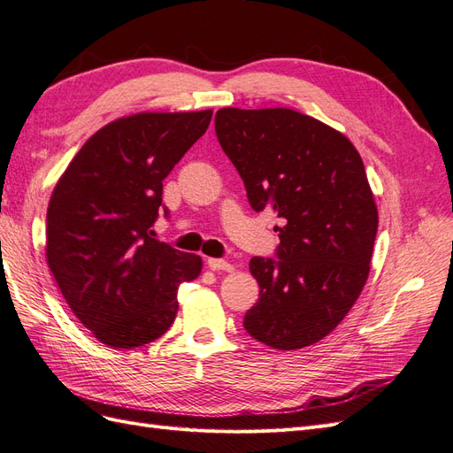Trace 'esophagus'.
Segmentation results:
<instances>
[{
  "instance_id": "esophagus-1",
  "label": "esophagus",
  "mask_w": 453,
  "mask_h": 453,
  "mask_svg": "<svg viewBox=\"0 0 453 453\" xmlns=\"http://www.w3.org/2000/svg\"><path fill=\"white\" fill-rule=\"evenodd\" d=\"M208 266H210V270H215V272H234L236 268H234V265H230V263H226V260H223V258H208Z\"/></svg>"
}]
</instances>
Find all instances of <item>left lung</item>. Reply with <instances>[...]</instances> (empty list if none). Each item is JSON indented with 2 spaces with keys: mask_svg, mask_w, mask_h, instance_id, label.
Wrapping results in <instances>:
<instances>
[{
  "mask_svg": "<svg viewBox=\"0 0 453 453\" xmlns=\"http://www.w3.org/2000/svg\"><path fill=\"white\" fill-rule=\"evenodd\" d=\"M215 134L251 208L281 219L278 258L250 263L260 293L245 331L273 349L311 346L346 318L370 272L378 208L361 155L342 132L287 107H223Z\"/></svg>",
  "mask_w": 453,
  "mask_h": 453,
  "instance_id": "1",
  "label": "left lung"
}]
</instances>
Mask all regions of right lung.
Returning a JSON list of instances; mask_svg holds the SVG:
<instances>
[{"instance_id":"obj_1","label":"right lung","mask_w":453,"mask_h":453,"mask_svg":"<svg viewBox=\"0 0 453 453\" xmlns=\"http://www.w3.org/2000/svg\"><path fill=\"white\" fill-rule=\"evenodd\" d=\"M213 111L135 113L79 149L47 210V263L75 318L115 349L172 326L177 289L202 258L155 240L162 181L208 130ZM168 213V211H166Z\"/></svg>"}]
</instances>
